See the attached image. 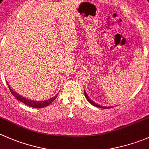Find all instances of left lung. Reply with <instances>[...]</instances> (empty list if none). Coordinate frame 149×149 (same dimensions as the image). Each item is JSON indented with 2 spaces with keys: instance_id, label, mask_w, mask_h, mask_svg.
I'll list each match as a JSON object with an SVG mask.
<instances>
[{
  "instance_id": "left-lung-1",
  "label": "left lung",
  "mask_w": 149,
  "mask_h": 149,
  "mask_svg": "<svg viewBox=\"0 0 149 149\" xmlns=\"http://www.w3.org/2000/svg\"><path fill=\"white\" fill-rule=\"evenodd\" d=\"M84 93H85V97L87 98V100H88V102H90V103H91L92 105H94V106H95V107H97V108H103V109H107V108H111L112 107H105V106H101V105H98V104H97V103H95V102H93V100H91L90 99V98H89V97H88V95H87V93H86V92L85 91L84 92Z\"/></svg>"
}]
</instances>
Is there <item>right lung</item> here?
<instances>
[{
    "label": "right lung",
    "instance_id": "obj_1",
    "mask_svg": "<svg viewBox=\"0 0 149 149\" xmlns=\"http://www.w3.org/2000/svg\"><path fill=\"white\" fill-rule=\"evenodd\" d=\"M7 85H8V84L7 83ZM8 88L9 90H10L11 94L13 95L18 100L21 101V102H22L23 103L26 104V105H29V106L33 107V108H44V107L48 106V105H49V104H51L52 102L56 99V97H57V95H56L55 97H52L51 99L47 100H45V101H33V100H28L24 97H22V96L19 95L17 94L16 92L13 91V90L11 89V87H10V86L9 85H8Z\"/></svg>",
    "mask_w": 149,
    "mask_h": 149
}]
</instances>
